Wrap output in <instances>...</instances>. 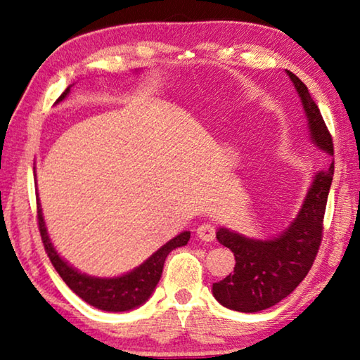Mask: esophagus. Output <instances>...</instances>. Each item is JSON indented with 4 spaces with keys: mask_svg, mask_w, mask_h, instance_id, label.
I'll return each instance as SVG.
<instances>
[{
    "mask_svg": "<svg viewBox=\"0 0 360 360\" xmlns=\"http://www.w3.org/2000/svg\"><path fill=\"white\" fill-rule=\"evenodd\" d=\"M197 236L202 241H212L216 238V229L211 224H203L197 229Z\"/></svg>",
    "mask_w": 360,
    "mask_h": 360,
    "instance_id": "1",
    "label": "esophagus"
}]
</instances>
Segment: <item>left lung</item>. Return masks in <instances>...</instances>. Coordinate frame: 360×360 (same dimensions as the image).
Listing matches in <instances>:
<instances>
[{"label":"left lung","mask_w":360,"mask_h":360,"mask_svg":"<svg viewBox=\"0 0 360 360\" xmlns=\"http://www.w3.org/2000/svg\"><path fill=\"white\" fill-rule=\"evenodd\" d=\"M307 112L311 138L319 149L333 155V141L318 105L307 85L288 71ZM333 163L316 174L300 212L290 227L275 240H249L227 229L217 230V241L235 255V268L222 281L212 284L216 300L230 309L255 313L288 297L311 270L318 255Z\"/></svg>","instance_id":"left-lung-1"}]
</instances>
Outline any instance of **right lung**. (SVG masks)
<instances>
[{
	"label": "right lung",
	"mask_w": 360,
	"mask_h": 360,
	"mask_svg": "<svg viewBox=\"0 0 360 360\" xmlns=\"http://www.w3.org/2000/svg\"><path fill=\"white\" fill-rule=\"evenodd\" d=\"M70 92V87L60 95L58 101H62ZM38 208V229L41 233L42 245H44L47 257L51 259L53 268L62 276L66 285L75 292L76 295L82 298L92 307L103 309V311H129L131 308H136L139 304L144 303L154 292L157 283L160 281L163 264H165L167 255L176 248H181L187 245L188 238H191V231H182L181 235L176 236L167 245H163L157 252H154L150 257L139 265L135 270L127 273L124 276L119 278H92L87 275H82L75 268L70 266L66 262L57 254L56 248L52 246L51 240H49L44 219L41 214L39 202L36 203Z\"/></svg>",
	"instance_id": "add662e5"
}]
</instances>
